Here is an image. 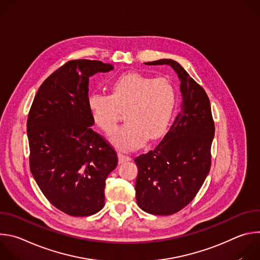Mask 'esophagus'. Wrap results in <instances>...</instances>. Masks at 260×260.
Wrapping results in <instances>:
<instances>
[{
	"mask_svg": "<svg viewBox=\"0 0 260 260\" xmlns=\"http://www.w3.org/2000/svg\"><path fill=\"white\" fill-rule=\"evenodd\" d=\"M129 160H131L129 156L124 155L122 153H118V161H119V164H123V162H126V161H129Z\"/></svg>",
	"mask_w": 260,
	"mask_h": 260,
	"instance_id": "34e87169",
	"label": "esophagus"
}]
</instances>
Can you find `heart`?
<instances>
[{
	"label": "heart",
	"mask_w": 260,
	"mask_h": 260,
	"mask_svg": "<svg viewBox=\"0 0 260 260\" xmlns=\"http://www.w3.org/2000/svg\"><path fill=\"white\" fill-rule=\"evenodd\" d=\"M111 94L91 93L87 105L92 119L105 133H112L125 110L127 123L111 135V142L119 150L128 151L166 135L177 102L173 84L164 77L153 78L131 72L115 78Z\"/></svg>",
	"instance_id": "b5f03b06"
}]
</instances>
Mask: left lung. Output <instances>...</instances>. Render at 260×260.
<instances>
[{
	"label": "left lung",
	"instance_id": "left-lung-1",
	"mask_svg": "<svg viewBox=\"0 0 260 260\" xmlns=\"http://www.w3.org/2000/svg\"><path fill=\"white\" fill-rule=\"evenodd\" d=\"M171 66L181 81V110L161 142L135 158L138 206L153 215H172L186 207L201 189L211 168L215 125L209 98L173 59L145 62Z\"/></svg>",
	"mask_w": 260,
	"mask_h": 260
}]
</instances>
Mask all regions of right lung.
<instances>
[{"instance_id":"obj_1","label":"right lung","mask_w":260,"mask_h":260,"mask_svg":"<svg viewBox=\"0 0 260 260\" xmlns=\"http://www.w3.org/2000/svg\"><path fill=\"white\" fill-rule=\"evenodd\" d=\"M113 69L100 60H70L42 83L29 110L30 172L45 198L70 216L103 209L106 179L118 162L115 150L90 127L87 105L89 77Z\"/></svg>"}]
</instances>
